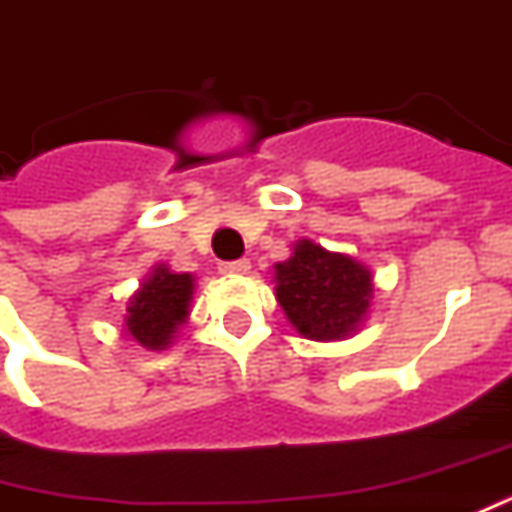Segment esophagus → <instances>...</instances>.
I'll return each mask as SVG.
<instances>
[{
  "label": "esophagus",
  "mask_w": 512,
  "mask_h": 512,
  "mask_svg": "<svg viewBox=\"0 0 512 512\" xmlns=\"http://www.w3.org/2000/svg\"><path fill=\"white\" fill-rule=\"evenodd\" d=\"M249 260H227V263H221L219 271L221 274H246L249 271Z\"/></svg>",
  "instance_id": "1"
}]
</instances>
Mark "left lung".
Returning <instances> with one entry per match:
<instances>
[{"label":"left lung","mask_w":512,"mask_h":512,"mask_svg":"<svg viewBox=\"0 0 512 512\" xmlns=\"http://www.w3.org/2000/svg\"><path fill=\"white\" fill-rule=\"evenodd\" d=\"M274 296L291 327L310 341H343L360 330L374 299V274L355 257L310 238L274 266Z\"/></svg>","instance_id":"obj_1"}]
</instances>
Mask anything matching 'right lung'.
<instances>
[{
  "mask_svg": "<svg viewBox=\"0 0 512 512\" xmlns=\"http://www.w3.org/2000/svg\"><path fill=\"white\" fill-rule=\"evenodd\" d=\"M194 291V274H177L166 263H157L127 302V335L149 352H163L191 316Z\"/></svg>",
  "mask_w": 512,
  "mask_h": 512,
  "instance_id": "1",
  "label": "right lung"
}]
</instances>
